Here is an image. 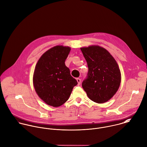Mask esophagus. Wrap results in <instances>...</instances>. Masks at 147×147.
<instances>
[{
  "mask_svg": "<svg viewBox=\"0 0 147 147\" xmlns=\"http://www.w3.org/2000/svg\"><path fill=\"white\" fill-rule=\"evenodd\" d=\"M76 80H77V81L78 82V85H80V84H81V79L79 78H77Z\"/></svg>",
  "mask_w": 147,
  "mask_h": 147,
  "instance_id": "34e87169",
  "label": "esophagus"
}]
</instances>
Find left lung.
<instances>
[{
  "mask_svg": "<svg viewBox=\"0 0 147 147\" xmlns=\"http://www.w3.org/2000/svg\"><path fill=\"white\" fill-rule=\"evenodd\" d=\"M86 60L88 73L82 86L88 98L103 103L117 92L121 82V74L117 61L105 48L99 46L81 48Z\"/></svg>",
  "mask_w": 147,
  "mask_h": 147,
  "instance_id": "1",
  "label": "left lung"
}]
</instances>
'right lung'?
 <instances>
[{"label":"right lung","instance_id":"add662e5","mask_svg":"<svg viewBox=\"0 0 147 147\" xmlns=\"http://www.w3.org/2000/svg\"><path fill=\"white\" fill-rule=\"evenodd\" d=\"M70 51V47H53L42 55L34 69L33 82L35 90L44 102L53 107L65 103L78 84L65 63Z\"/></svg>","mask_w":147,"mask_h":147}]
</instances>
